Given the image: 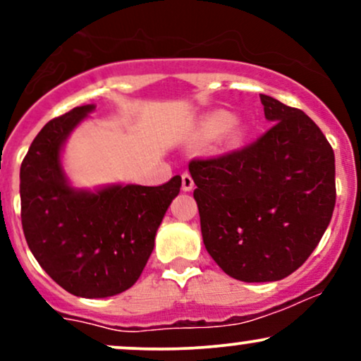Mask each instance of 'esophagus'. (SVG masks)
<instances>
[{"label": "esophagus", "mask_w": 361, "mask_h": 361, "mask_svg": "<svg viewBox=\"0 0 361 361\" xmlns=\"http://www.w3.org/2000/svg\"><path fill=\"white\" fill-rule=\"evenodd\" d=\"M193 178L190 175L188 171H185L183 175H181V188H183V192H190V190L193 188Z\"/></svg>", "instance_id": "esophagus-1"}]
</instances>
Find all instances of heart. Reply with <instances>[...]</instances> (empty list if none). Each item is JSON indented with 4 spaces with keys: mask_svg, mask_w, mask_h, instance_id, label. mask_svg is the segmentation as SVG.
I'll use <instances>...</instances> for the list:
<instances>
[{
    "mask_svg": "<svg viewBox=\"0 0 361 361\" xmlns=\"http://www.w3.org/2000/svg\"><path fill=\"white\" fill-rule=\"evenodd\" d=\"M233 122H234L233 114H229V111H215V114L209 115V117L205 118L204 128L207 134L219 135L233 126ZM235 134H238V130H235Z\"/></svg>",
    "mask_w": 361,
    "mask_h": 361,
    "instance_id": "heart-1",
    "label": "heart"
}]
</instances>
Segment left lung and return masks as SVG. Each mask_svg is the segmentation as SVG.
<instances>
[{
  "label": "left lung",
  "mask_w": 361,
  "mask_h": 361,
  "mask_svg": "<svg viewBox=\"0 0 361 361\" xmlns=\"http://www.w3.org/2000/svg\"><path fill=\"white\" fill-rule=\"evenodd\" d=\"M273 126L250 146L188 164L204 244L241 281H276L316 250L336 204L334 152L299 109L259 94Z\"/></svg>",
  "instance_id": "8db88e82"
}]
</instances>
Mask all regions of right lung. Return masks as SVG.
<instances>
[{
    "mask_svg": "<svg viewBox=\"0 0 361 361\" xmlns=\"http://www.w3.org/2000/svg\"><path fill=\"white\" fill-rule=\"evenodd\" d=\"M93 110L94 105L76 106L45 123L20 168V198L25 239L45 273L73 295L103 299L137 281L181 178L98 192L69 186L62 144Z\"/></svg>",
    "mask_w": 361,
    "mask_h": 361,
    "instance_id": "add662e5",
    "label": "right lung"
}]
</instances>
